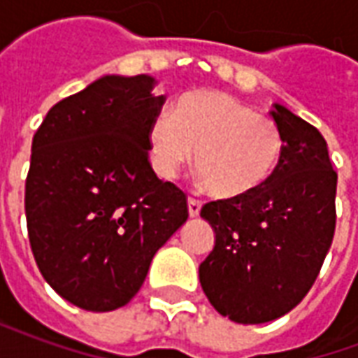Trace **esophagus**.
I'll return each mask as SVG.
<instances>
[{
  "label": "esophagus",
  "instance_id": "1",
  "mask_svg": "<svg viewBox=\"0 0 358 358\" xmlns=\"http://www.w3.org/2000/svg\"><path fill=\"white\" fill-rule=\"evenodd\" d=\"M201 205L203 203L199 199H195V197H189L187 199V210H189V217L195 218L199 217V213H201Z\"/></svg>",
  "mask_w": 358,
  "mask_h": 358
}]
</instances>
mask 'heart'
<instances>
[{
    "label": "heart",
    "instance_id": "1",
    "mask_svg": "<svg viewBox=\"0 0 358 358\" xmlns=\"http://www.w3.org/2000/svg\"><path fill=\"white\" fill-rule=\"evenodd\" d=\"M151 163L174 178L194 159L210 194L238 199L272 178L284 155V136L270 117L220 92L187 94L176 113L163 109L149 128Z\"/></svg>",
    "mask_w": 358,
    "mask_h": 358
}]
</instances>
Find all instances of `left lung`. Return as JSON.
Returning <instances> with one entry per match:
<instances>
[{"mask_svg":"<svg viewBox=\"0 0 358 358\" xmlns=\"http://www.w3.org/2000/svg\"><path fill=\"white\" fill-rule=\"evenodd\" d=\"M284 155L261 189L203 205L215 248L199 264L210 305L238 324L276 320L315 284L336 232L338 174L322 134L284 105L270 113Z\"/></svg>","mask_w":358,"mask_h":358,"instance_id":"obj_1","label":"left lung"}]
</instances>
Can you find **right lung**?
Listing matches in <instances>:
<instances>
[{
  "label": "right lung",
  "instance_id": "add662e5",
  "mask_svg": "<svg viewBox=\"0 0 358 358\" xmlns=\"http://www.w3.org/2000/svg\"><path fill=\"white\" fill-rule=\"evenodd\" d=\"M148 74H109L55 103L32 140L24 210L45 282L84 310L124 307L187 220L186 194L149 164L163 109Z\"/></svg>",
  "mask_w": 358,
  "mask_h": 358
}]
</instances>
